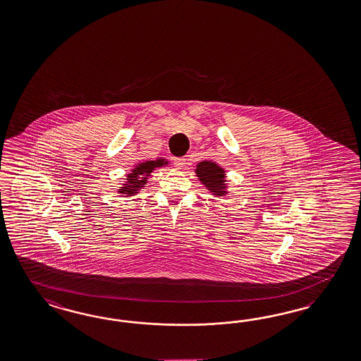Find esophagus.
<instances>
[{
    "mask_svg": "<svg viewBox=\"0 0 361 361\" xmlns=\"http://www.w3.org/2000/svg\"><path fill=\"white\" fill-rule=\"evenodd\" d=\"M174 165H176V169H179V170H182L183 167L185 166V158H174Z\"/></svg>",
    "mask_w": 361,
    "mask_h": 361,
    "instance_id": "34e87169",
    "label": "esophagus"
}]
</instances>
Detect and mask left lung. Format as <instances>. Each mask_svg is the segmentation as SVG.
I'll list each match as a JSON object with an SVG mask.
<instances>
[{"instance_id": "1", "label": "left lung", "mask_w": 361, "mask_h": 361, "mask_svg": "<svg viewBox=\"0 0 361 361\" xmlns=\"http://www.w3.org/2000/svg\"><path fill=\"white\" fill-rule=\"evenodd\" d=\"M195 171L202 185H206L211 192H214L217 196L224 195L227 192L224 170L219 167L215 162H211V161L200 162L196 166Z\"/></svg>"}]
</instances>
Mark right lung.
Here are the masks:
<instances>
[{"label":"right lung","mask_w":361,"mask_h":361,"mask_svg":"<svg viewBox=\"0 0 361 361\" xmlns=\"http://www.w3.org/2000/svg\"><path fill=\"white\" fill-rule=\"evenodd\" d=\"M167 165L164 159H158V161H146L140 165L135 166V169L132 170V174H128V183L121 187V190L118 191L120 194L126 196H132L137 194V190H140L141 187L146 185V176L150 174L155 167H162Z\"/></svg>","instance_id":"obj_1"}]
</instances>
